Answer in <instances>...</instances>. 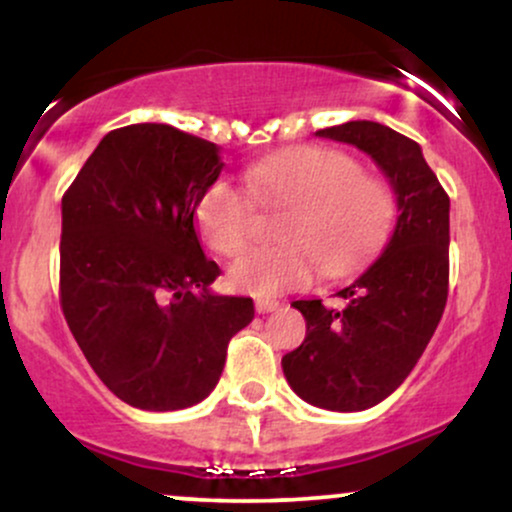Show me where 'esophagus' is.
Segmentation results:
<instances>
[{
  "label": "esophagus",
  "mask_w": 512,
  "mask_h": 512,
  "mask_svg": "<svg viewBox=\"0 0 512 512\" xmlns=\"http://www.w3.org/2000/svg\"><path fill=\"white\" fill-rule=\"evenodd\" d=\"M279 301H274V298H257L255 301V308L257 313H274V310H279Z\"/></svg>",
  "instance_id": "1"
}]
</instances>
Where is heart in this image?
Instances as JSON below:
<instances>
[{"instance_id": "b5f03b06", "label": "heart", "mask_w": 512, "mask_h": 512, "mask_svg": "<svg viewBox=\"0 0 512 512\" xmlns=\"http://www.w3.org/2000/svg\"><path fill=\"white\" fill-rule=\"evenodd\" d=\"M250 192L267 207H286L276 226L281 245L252 250L231 267L233 289L276 296L303 289L317 264L344 274L368 255L392 221V192L363 173L354 156L332 146H301L255 163L245 173ZM195 219L209 248L238 257L255 238V204L228 178L211 180L197 199Z\"/></svg>"}]
</instances>
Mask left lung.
Masks as SVG:
<instances>
[{
    "mask_svg": "<svg viewBox=\"0 0 512 512\" xmlns=\"http://www.w3.org/2000/svg\"><path fill=\"white\" fill-rule=\"evenodd\" d=\"M317 137L354 144L390 178L397 223L383 255L334 296L296 301L305 317L303 344L281 358L298 397L330 411H363L404 383L431 342L450 281V197L419 144L380 122L351 120Z\"/></svg>",
    "mask_w": 512,
    "mask_h": 512,
    "instance_id": "obj_1",
    "label": "left lung"
}]
</instances>
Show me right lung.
Returning a JSON list of instances; mask_svg holds the SVG:
<instances>
[{"instance_id": "1", "label": "right lung", "mask_w": 512, "mask_h": 512, "mask_svg": "<svg viewBox=\"0 0 512 512\" xmlns=\"http://www.w3.org/2000/svg\"><path fill=\"white\" fill-rule=\"evenodd\" d=\"M221 149L170 125L108 132L62 197L60 305L86 361L129 407L202 402L252 298L214 296L195 207Z\"/></svg>"}]
</instances>
